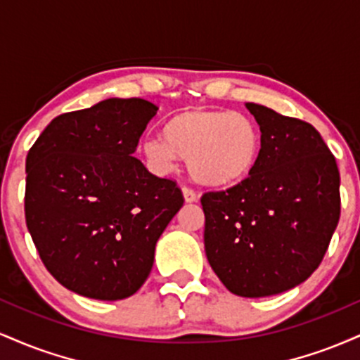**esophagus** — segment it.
Instances as JSON below:
<instances>
[{"instance_id": "obj_1", "label": "esophagus", "mask_w": 360, "mask_h": 360, "mask_svg": "<svg viewBox=\"0 0 360 360\" xmlns=\"http://www.w3.org/2000/svg\"><path fill=\"white\" fill-rule=\"evenodd\" d=\"M183 196L186 203H194L198 200V194L191 188H188V186H183Z\"/></svg>"}]
</instances>
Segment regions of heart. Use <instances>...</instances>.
Segmentation results:
<instances>
[{
	"label": "heart",
	"mask_w": 360,
	"mask_h": 360,
	"mask_svg": "<svg viewBox=\"0 0 360 360\" xmlns=\"http://www.w3.org/2000/svg\"><path fill=\"white\" fill-rule=\"evenodd\" d=\"M262 130L247 115L230 110L189 108L164 125L162 135L140 143L146 162L159 174L176 169L177 159L188 160L189 174L206 188L226 189L254 174L262 154Z\"/></svg>",
	"instance_id": "heart-1"
}]
</instances>
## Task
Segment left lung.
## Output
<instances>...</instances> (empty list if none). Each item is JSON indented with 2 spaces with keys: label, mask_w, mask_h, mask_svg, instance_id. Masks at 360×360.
Returning <instances> with one entry per match:
<instances>
[{
  "label": "left lung",
  "mask_w": 360,
  "mask_h": 360,
  "mask_svg": "<svg viewBox=\"0 0 360 360\" xmlns=\"http://www.w3.org/2000/svg\"><path fill=\"white\" fill-rule=\"evenodd\" d=\"M262 130L249 179L201 196L205 250L230 292L243 298L298 286L323 259L340 218V174L316 128L247 103Z\"/></svg>",
  "instance_id": "1"
}]
</instances>
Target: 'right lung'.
<instances>
[{
	"label": "right lung",
	"instance_id": "obj_1",
	"mask_svg": "<svg viewBox=\"0 0 360 360\" xmlns=\"http://www.w3.org/2000/svg\"><path fill=\"white\" fill-rule=\"evenodd\" d=\"M157 110L140 98H110L53 118L28 150V232L47 271L86 298L137 292L184 203L176 181L134 157Z\"/></svg>",
	"mask_w": 360,
	"mask_h": 360
}]
</instances>
